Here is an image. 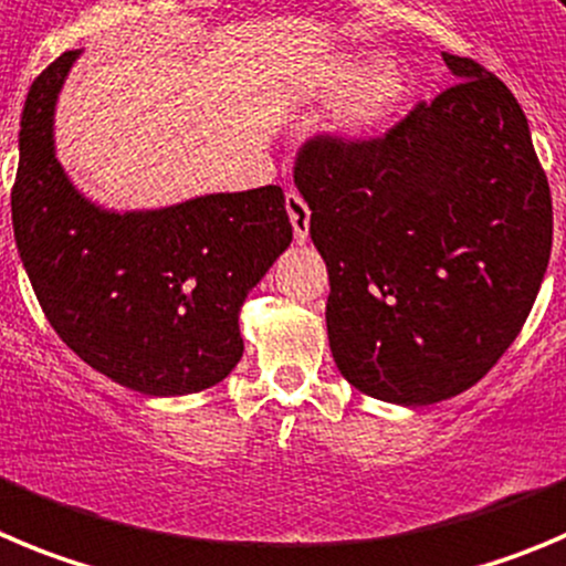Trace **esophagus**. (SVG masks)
<instances>
[{"mask_svg":"<svg viewBox=\"0 0 566 566\" xmlns=\"http://www.w3.org/2000/svg\"><path fill=\"white\" fill-rule=\"evenodd\" d=\"M284 206H287L290 223H293L295 242H307V237H310V206H307V200L301 198L295 189H290V192L284 195Z\"/></svg>","mask_w":566,"mask_h":566,"instance_id":"34e87169","label":"esophagus"}]
</instances>
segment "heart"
<instances>
[{"instance_id":"1","label":"heart","mask_w":566,"mask_h":566,"mask_svg":"<svg viewBox=\"0 0 566 566\" xmlns=\"http://www.w3.org/2000/svg\"><path fill=\"white\" fill-rule=\"evenodd\" d=\"M310 88L318 97H340L335 111V128L343 136H366L399 108L405 94L402 72L388 57L363 63L355 55H335L318 63L310 77Z\"/></svg>"}]
</instances>
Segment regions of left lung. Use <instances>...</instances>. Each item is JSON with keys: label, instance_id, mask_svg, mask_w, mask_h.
<instances>
[{"label": "left lung", "instance_id": "1", "mask_svg": "<svg viewBox=\"0 0 566 566\" xmlns=\"http://www.w3.org/2000/svg\"><path fill=\"white\" fill-rule=\"evenodd\" d=\"M379 139L318 136L295 158L329 271L343 377L419 408L463 394L516 340L547 271L553 203L520 103L472 57Z\"/></svg>", "mask_w": 566, "mask_h": 566}]
</instances>
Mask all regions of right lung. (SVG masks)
<instances>
[{
    "instance_id": "add662e5",
    "label": "right lung",
    "mask_w": 566,
    "mask_h": 566,
    "mask_svg": "<svg viewBox=\"0 0 566 566\" xmlns=\"http://www.w3.org/2000/svg\"><path fill=\"white\" fill-rule=\"evenodd\" d=\"M81 50L33 81L10 211L46 321L83 363L145 396L218 385L242 357L240 307L293 240L282 187L111 211L55 158V103Z\"/></svg>"
}]
</instances>
